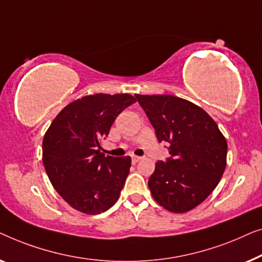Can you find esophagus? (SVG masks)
Wrapping results in <instances>:
<instances>
[{"label": "esophagus", "mask_w": 262, "mask_h": 262, "mask_svg": "<svg viewBox=\"0 0 262 262\" xmlns=\"http://www.w3.org/2000/svg\"><path fill=\"white\" fill-rule=\"evenodd\" d=\"M140 160H141V157H136V156H133V157H132L133 164H136V163H138V161H140Z\"/></svg>", "instance_id": "obj_1"}]
</instances>
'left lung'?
Returning a JSON list of instances; mask_svg holds the SVG:
<instances>
[{
	"label": "left lung",
	"instance_id": "obj_1",
	"mask_svg": "<svg viewBox=\"0 0 262 262\" xmlns=\"http://www.w3.org/2000/svg\"><path fill=\"white\" fill-rule=\"evenodd\" d=\"M171 157L158 161L148 187L158 204L182 213L215 190L227 166V141L208 113L172 95H135Z\"/></svg>",
	"mask_w": 262,
	"mask_h": 262
}]
</instances>
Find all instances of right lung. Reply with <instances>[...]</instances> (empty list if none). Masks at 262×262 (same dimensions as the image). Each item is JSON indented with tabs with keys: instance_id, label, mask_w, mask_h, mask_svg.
Returning a JSON list of instances; mask_svg holds the SVG:
<instances>
[{
	"instance_id": "right-lung-1",
	"label": "right lung",
	"mask_w": 262,
	"mask_h": 262,
	"mask_svg": "<svg viewBox=\"0 0 262 262\" xmlns=\"http://www.w3.org/2000/svg\"><path fill=\"white\" fill-rule=\"evenodd\" d=\"M136 99L129 94L84 96L56 116L42 140V163L50 182L66 203L97 215L119 200L130 157H104L101 139L120 113Z\"/></svg>"
}]
</instances>
